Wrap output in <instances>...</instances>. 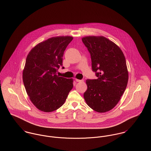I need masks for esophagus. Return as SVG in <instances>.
I'll use <instances>...</instances> for the list:
<instances>
[{
    "mask_svg": "<svg viewBox=\"0 0 151 151\" xmlns=\"http://www.w3.org/2000/svg\"><path fill=\"white\" fill-rule=\"evenodd\" d=\"M75 80L78 82H83V80H79V79H76Z\"/></svg>",
    "mask_w": 151,
    "mask_h": 151,
    "instance_id": "esophagus-1",
    "label": "esophagus"
}]
</instances>
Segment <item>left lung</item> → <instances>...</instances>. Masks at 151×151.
<instances>
[{"mask_svg": "<svg viewBox=\"0 0 151 151\" xmlns=\"http://www.w3.org/2000/svg\"><path fill=\"white\" fill-rule=\"evenodd\" d=\"M82 42L91 56L97 79H87L84 93L87 104L97 112H108L120 100L128 82L125 57L121 49L104 36H86Z\"/></svg>", "mask_w": 151, "mask_h": 151, "instance_id": "1", "label": "left lung"}]
</instances>
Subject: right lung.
<instances>
[{
    "instance_id": "add662e5",
    "label": "right lung",
    "mask_w": 151,
    "mask_h": 151,
    "mask_svg": "<svg viewBox=\"0 0 151 151\" xmlns=\"http://www.w3.org/2000/svg\"><path fill=\"white\" fill-rule=\"evenodd\" d=\"M71 36L50 38L37 45L27 55L22 79L27 94L39 110L50 112L60 108L73 88V79L59 76L63 57Z\"/></svg>"
}]
</instances>
